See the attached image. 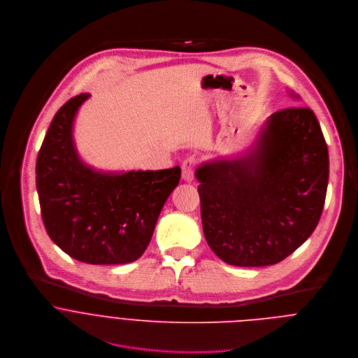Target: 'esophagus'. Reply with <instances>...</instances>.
I'll return each mask as SVG.
<instances>
[{"instance_id":"esophagus-1","label":"esophagus","mask_w":358,"mask_h":358,"mask_svg":"<svg viewBox=\"0 0 358 358\" xmlns=\"http://www.w3.org/2000/svg\"><path fill=\"white\" fill-rule=\"evenodd\" d=\"M194 168H196V158L189 157L182 164V178L186 182H192L194 179Z\"/></svg>"}]
</instances>
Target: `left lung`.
<instances>
[{
	"instance_id": "left-lung-1",
	"label": "left lung",
	"mask_w": 358,
	"mask_h": 358,
	"mask_svg": "<svg viewBox=\"0 0 358 358\" xmlns=\"http://www.w3.org/2000/svg\"><path fill=\"white\" fill-rule=\"evenodd\" d=\"M196 178L211 250L236 266L273 265L318 225L329 179L328 145L315 114L292 107L266 120L250 152L204 162Z\"/></svg>"
}]
</instances>
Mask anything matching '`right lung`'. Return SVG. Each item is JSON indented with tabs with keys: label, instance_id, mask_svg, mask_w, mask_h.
<instances>
[{
	"label": "right lung",
	"instance_id": "add662e5",
	"mask_svg": "<svg viewBox=\"0 0 358 358\" xmlns=\"http://www.w3.org/2000/svg\"><path fill=\"white\" fill-rule=\"evenodd\" d=\"M90 97L82 93L55 114L36 162V187L45 231L72 258L94 265L136 261L159 213L179 185L180 168L100 172L73 141V120Z\"/></svg>",
	"mask_w": 358,
	"mask_h": 358
}]
</instances>
